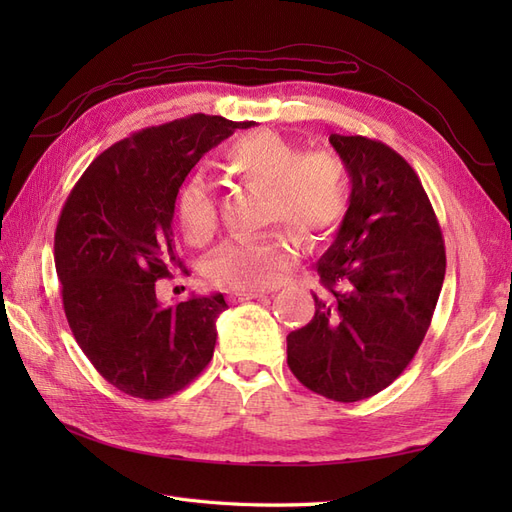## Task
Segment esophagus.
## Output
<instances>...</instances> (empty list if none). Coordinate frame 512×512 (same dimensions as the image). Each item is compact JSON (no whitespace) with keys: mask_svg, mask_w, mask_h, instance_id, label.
<instances>
[{"mask_svg":"<svg viewBox=\"0 0 512 512\" xmlns=\"http://www.w3.org/2000/svg\"><path fill=\"white\" fill-rule=\"evenodd\" d=\"M265 292L262 290H243V292H230L228 301L230 303H241V301H252V299H262Z\"/></svg>","mask_w":512,"mask_h":512,"instance_id":"esophagus-1","label":"esophagus"}]
</instances>
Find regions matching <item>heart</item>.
Wrapping results in <instances>:
<instances>
[{
	"label": "heart",
	"mask_w": 512,
	"mask_h": 512,
	"mask_svg": "<svg viewBox=\"0 0 512 512\" xmlns=\"http://www.w3.org/2000/svg\"><path fill=\"white\" fill-rule=\"evenodd\" d=\"M228 164L245 185L267 192V224L282 222L305 243L324 241L344 220L348 173L331 151L301 153L273 134H252L228 149ZM177 209L190 243L203 245L218 230V209L205 179L185 185ZM294 258L284 232L230 241L207 260V277L224 290H267L288 280Z\"/></svg>",
	"instance_id": "obj_1"
}]
</instances>
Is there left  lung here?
Returning a JSON list of instances; mask_svg holds the SVG:
<instances>
[{"instance_id": "obj_1", "label": "left lung", "mask_w": 512, "mask_h": 512, "mask_svg": "<svg viewBox=\"0 0 512 512\" xmlns=\"http://www.w3.org/2000/svg\"><path fill=\"white\" fill-rule=\"evenodd\" d=\"M350 177L348 211L318 260L324 294L292 331L288 367L333 401L386 389L408 367L436 309L446 254L421 179L397 151L365 136L331 134Z\"/></svg>"}]
</instances>
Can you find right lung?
Here are the masks:
<instances>
[{"label":"right lung","mask_w":512,"mask_h":512,"mask_svg":"<svg viewBox=\"0 0 512 512\" xmlns=\"http://www.w3.org/2000/svg\"><path fill=\"white\" fill-rule=\"evenodd\" d=\"M241 123L192 115L108 147L74 185L55 230V269L76 344L121 393L158 401L188 386L215 348L222 292L162 305L183 269L173 215L181 183Z\"/></svg>","instance_id":"1"}]
</instances>
